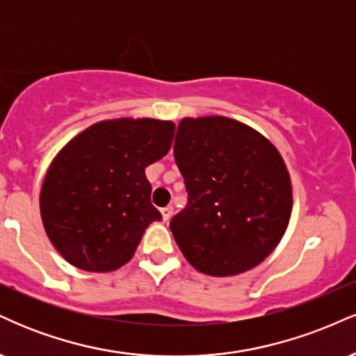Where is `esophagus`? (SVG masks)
Segmentation results:
<instances>
[{
	"mask_svg": "<svg viewBox=\"0 0 356 356\" xmlns=\"http://www.w3.org/2000/svg\"><path fill=\"white\" fill-rule=\"evenodd\" d=\"M161 212H162V218H164V220H169L170 218H172L174 207H172V206H167V207H164V209H162Z\"/></svg>",
	"mask_w": 356,
	"mask_h": 356,
	"instance_id": "34e87169",
	"label": "esophagus"
}]
</instances>
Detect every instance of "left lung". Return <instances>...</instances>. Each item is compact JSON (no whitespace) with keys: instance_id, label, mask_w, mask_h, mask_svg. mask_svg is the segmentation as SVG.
<instances>
[{"instance_id":"1","label":"left lung","mask_w":356,"mask_h":356,"mask_svg":"<svg viewBox=\"0 0 356 356\" xmlns=\"http://www.w3.org/2000/svg\"><path fill=\"white\" fill-rule=\"evenodd\" d=\"M174 159L189 197L170 231L192 266L232 276L271 254L293 197L283 157L266 137L227 117L182 118Z\"/></svg>"}]
</instances>
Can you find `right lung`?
Masks as SVG:
<instances>
[{"instance_id": "right-lung-1", "label": "right lung", "mask_w": 356, "mask_h": 356, "mask_svg": "<svg viewBox=\"0 0 356 356\" xmlns=\"http://www.w3.org/2000/svg\"><path fill=\"white\" fill-rule=\"evenodd\" d=\"M175 125L118 118L88 127L51 162L40 211L51 244L73 266L107 273L134 256L162 214L150 202L145 167L172 145Z\"/></svg>"}]
</instances>
